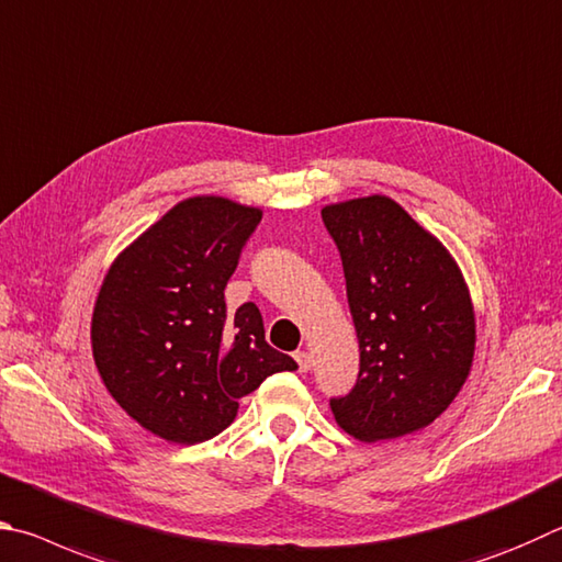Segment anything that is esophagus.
Listing matches in <instances>:
<instances>
[{"mask_svg":"<svg viewBox=\"0 0 562 562\" xmlns=\"http://www.w3.org/2000/svg\"><path fill=\"white\" fill-rule=\"evenodd\" d=\"M293 358H296V362H299V370H301V372H308V370H311V356H308L306 350H299L296 356H293Z\"/></svg>","mask_w":562,"mask_h":562,"instance_id":"obj_1","label":"esophagus"}]
</instances>
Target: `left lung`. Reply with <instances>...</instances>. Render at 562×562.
<instances>
[{"label": "left lung", "mask_w": 562, "mask_h": 562, "mask_svg": "<svg viewBox=\"0 0 562 562\" xmlns=\"http://www.w3.org/2000/svg\"><path fill=\"white\" fill-rule=\"evenodd\" d=\"M321 216L340 251L360 342L356 387L330 397L336 422L360 441L427 427L474 360V308L459 266L390 196L330 204Z\"/></svg>", "instance_id": "8db88e82"}]
</instances>
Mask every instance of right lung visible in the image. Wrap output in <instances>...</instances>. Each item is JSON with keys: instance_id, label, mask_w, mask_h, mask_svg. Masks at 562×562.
<instances>
[{"instance_id": "1", "label": "right lung", "mask_w": 562, "mask_h": 562, "mask_svg": "<svg viewBox=\"0 0 562 562\" xmlns=\"http://www.w3.org/2000/svg\"><path fill=\"white\" fill-rule=\"evenodd\" d=\"M261 210L224 196L172 206L113 261L91 342L108 392L137 425L177 445L226 429L239 400L296 370L263 338L256 303L226 311L224 289Z\"/></svg>"}]
</instances>
